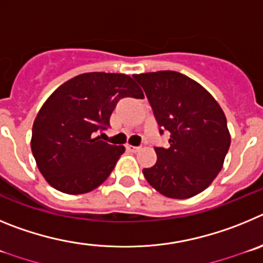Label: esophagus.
<instances>
[{
	"label": "esophagus",
	"mask_w": 263,
	"mask_h": 263,
	"mask_svg": "<svg viewBox=\"0 0 263 263\" xmlns=\"http://www.w3.org/2000/svg\"><path fill=\"white\" fill-rule=\"evenodd\" d=\"M126 148H127V151H129V152H137V151L140 149V146H134V145H129V144H127Z\"/></svg>",
	"instance_id": "obj_1"
}]
</instances>
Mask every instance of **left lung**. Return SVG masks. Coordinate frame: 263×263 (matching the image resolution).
<instances>
[{"instance_id": "8db88e82", "label": "left lung", "mask_w": 263, "mask_h": 263, "mask_svg": "<svg viewBox=\"0 0 263 263\" xmlns=\"http://www.w3.org/2000/svg\"><path fill=\"white\" fill-rule=\"evenodd\" d=\"M158 126L170 132L169 148L143 169L148 183L172 199L198 195L216 178L231 145L227 118L216 99L187 76L173 70L134 74ZM162 132V131H161Z\"/></svg>"}]
</instances>
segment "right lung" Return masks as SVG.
<instances>
[{
  "label": "right lung",
  "instance_id": "add662e5",
  "mask_svg": "<svg viewBox=\"0 0 263 263\" xmlns=\"http://www.w3.org/2000/svg\"><path fill=\"white\" fill-rule=\"evenodd\" d=\"M144 98L140 86L122 73L91 72L64 82L37 112L31 151L37 169L52 187L79 195L107 179L124 152L101 140L118 101Z\"/></svg>",
  "mask_w": 263,
  "mask_h": 263
}]
</instances>
